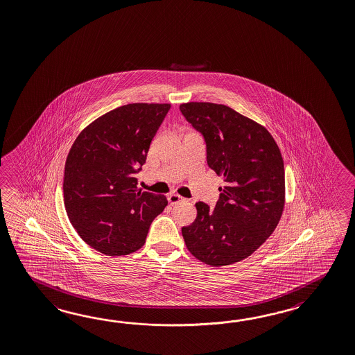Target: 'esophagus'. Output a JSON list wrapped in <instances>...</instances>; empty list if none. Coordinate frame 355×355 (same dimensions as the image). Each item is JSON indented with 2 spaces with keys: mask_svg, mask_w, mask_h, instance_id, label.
<instances>
[{
  "mask_svg": "<svg viewBox=\"0 0 355 355\" xmlns=\"http://www.w3.org/2000/svg\"><path fill=\"white\" fill-rule=\"evenodd\" d=\"M167 200H168L170 205H178V203L182 202L184 198L180 197L179 194H168V196H167Z\"/></svg>",
  "mask_w": 355,
  "mask_h": 355,
  "instance_id": "esophagus-1",
  "label": "esophagus"
}]
</instances>
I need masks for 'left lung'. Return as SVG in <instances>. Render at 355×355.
Wrapping results in <instances>:
<instances>
[{
    "instance_id": "8db88e82",
    "label": "left lung",
    "mask_w": 355,
    "mask_h": 355,
    "mask_svg": "<svg viewBox=\"0 0 355 355\" xmlns=\"http://www.w3.org/2000/svg\"><path fill=\"white\" fill-rule=\"evenodd\" d=\"M180 111L206 141L207 164L223 175L214 209L196 203L197 218L182 229L190 253L203 263L226 266L250 256L280 221L285 168L268 130L225 105L189 102Z\"/></svg>"
}]
</instances>
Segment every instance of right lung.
Wrapping results in <instances>:
<instances>
[{"mask_svg":"<svg viewBox=\"0 0 355 355\" xmlns=\"http://www.w3.org/2000/svg\"><path fill=\"white\" fill-rule=\"evenodd\" d=\"M171 105L129 103L101 116L67 155L64 202L67 217L88 245L106 256L141 249L165 196L138 189L150 141Z\"/></svg>","mask_w":355,"mask_h":355,"instance_id":"obj_1","label":"right lung"}]
</instances>
